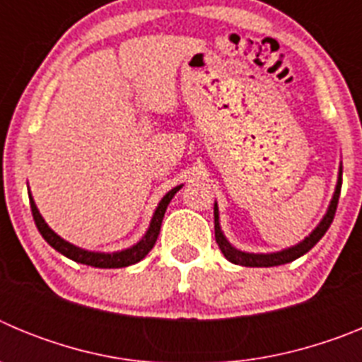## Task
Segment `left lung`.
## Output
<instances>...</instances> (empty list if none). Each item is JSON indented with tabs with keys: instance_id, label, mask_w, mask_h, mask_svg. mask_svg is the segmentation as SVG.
<instances>
[{
	"instance_id": "obj_1",
	"label": "left lung",
	"mask_w": 362,
	"mask_h": 362,
	"mask_svg": "<svg viewBox=\"0 0 362 362\" xmlns=\"http://www.w3.org/2000/svg\"><path fill=\"white\" fill-rule=\"evenodd\" d=\"M341 185H343V168L339 170L337 188H335V194H334V199H332L330 203V209H328L326 216L322 217V221L319 223L317 228L313 230V232L310 233L308 238H306L303 243H299L297 246H292V248H288V250L277 252V254H245V252H239L235 250L233 246H230V243L226 241L225 235L221 233L219 214H217V204H216V206H214V230H216V243L217 246H219V250L223 252V255L228 259L230 263L241 264V267H279V264H284V263H292V261H296L297 257H300V255H305L308 250H312L313 246L319 243V239L325 235L326 230L330 228L332 221H334L335 217V210H337Z\"/></svg>"
}]
</instances>
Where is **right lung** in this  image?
<instances>
[{"label": "right lung", "instance_id": "right-lung-1", "mask_svg": "<svg viewBox=\"0 0 362 362\" xmlns=\"http://www.w3.org/2000/svg\"><path fill=\"white\" fill-rule=\"evenodd\" d=\"M181 187H175L172 188L168 194L161 199L159 203L158 210L153 214L152 217V223H150V228L146 232L145 238L141 241L137 243L136 246L129 248V250H123V252H116V254H98V252H86L83 248H78V246L70 245L66 243L65 239H62L57 233H54L52 230L49 228V225L45 223V219L41 217V214L37 212L36 204L32 201L30 197V210H32V217H34V223H36L37 230L40 233L43 235V239L49 243L52 248H56L59 254H63L65 257L72 259L76 263H81V264H88V267H95V268H123V267H130V264L137 263V261H141L146 254L153 248L156 241H158V235H159V230H161V223H163V217H165L166 212V206L168 203L172 201V197L175 196V192L179 190Z\"/></svg>", "mask_w": 362, "mask_h": 362}]
</instances>
